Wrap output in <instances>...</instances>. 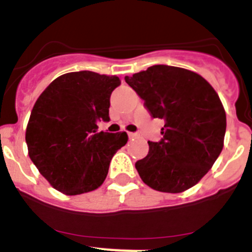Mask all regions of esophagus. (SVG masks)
<instances>
[{
  "label": "esophagus",
  "instance_id": "obj_1",
  "mask_svg": "<svg viewBox=\"0 0 252 252\" xmlns=\"http://www.w3.org/2000/svg\"><path fill=\"white\" fill-rule=\"evenodd\" d=\"M128 136H130V137H137V136H139V133H137V132H128Z\"/></svg>",
  "mask_w": 252,
  "mask_h": 252
}]
</instances>
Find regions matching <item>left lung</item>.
Wrapping results in <instances>:
<instances>
[{"label":"left lung","mask_w":252,"mask_h":252,"mask_svg":"<svg viewBox=\"0 0 252 252\" xmlns=\"http://www.w3.org/2000/svg\"><path fill=\"white\" fill-rule=\"evenodd\" d=\"M125 81L154 119L165 122L162 139L148 141V155L135 164L142 182L165 193L192 188L223 149L226 112L217 92L203 77L178 66L153 65Z\"/></svg>","instance_id":"obj_1"}]
</instances>
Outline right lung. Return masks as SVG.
<instances>
[{
	"label": "right lung",
	"mask_w": 252,
	"mask_h": 252,
	"mask_svg": "<svg viewBox=\"0 0 252 252\" xmlns=\"http://www.w3.org/2000/svg\"><path fill=\"white\" fill-rule=\"evenodd\" d=\"M116 75L82 70L60 75L35 102L26 127L29 157L50 186L66 195L92 192L102 186L126 132H98L110 121Z\"/></svg>",
	"instance_id": "add662e5"
}]
</instances>
